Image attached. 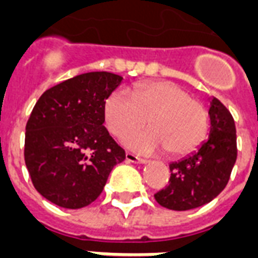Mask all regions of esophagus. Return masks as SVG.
<instances>
[{
    "label": "esophagus",
    "mask_w": 258,
    "mask_h": 258,
    "mask_svg": "<svg viewBox=\"0 0 258 258\" xmlns=\"http://www.w3.org/2000/svg\"><path fill=\"white\" fill-rule=\"evenodd\" d=\"M125 161L133 162V164H147V160L139 158L137 155H134L133 153H125Z\"/></svg>",
    "instance_id": "esophagus-1"
}]
</instances>
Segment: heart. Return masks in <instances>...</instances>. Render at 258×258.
<instances>
[{"label":"heart","instance_id":"obj_1","mask_svg":"<svg viewBox=\"0 0 258 258\" xmlns=\"http://www.w3.org/2000/svg\"><path fill=\"white\" fill-rule=\"evenodd\" d=\"M104 117L115 137L142 127L124 138L125 145L139 153L166 150L172 157L195 151L203 142L208 127L206 108L192 98L188 90L169 81L149 82L138 86L134 96L115 90L104 105Z\"/></svg>","mask_w":258,"mask_h":258}]
</instances>
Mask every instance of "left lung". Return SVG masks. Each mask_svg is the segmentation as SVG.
<instances>
[{
    "mask_svg": "<svg viewBox=\"0 0 258 258\" xmlns=\"http://www.w3.org/2000/svg\"><path fill=\"white\" fill-rule=\"evenodd\" d=\"M210 135L198 151L169 165L166 188L154 195L157 203L174 211L202 207L225 189L237 160L235 124L229 109L212 97Z\"/></svg>",
    "mask_w": 258,
    "mask_h": 258,
    "instance_id": "1",
    "label": "left lung"
}]
</instances>
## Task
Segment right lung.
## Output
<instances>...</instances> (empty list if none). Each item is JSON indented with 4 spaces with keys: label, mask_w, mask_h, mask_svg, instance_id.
Here are the masks:
<instances>
[{
    "label": "right lung",
    "mask_w": 258,
    "mask_h": 258,
    "mask_svg": "<svg viewBox=\"0 0 258 258\" xmlns=\"http://www.w3.org/2000/svg\"><path fill=\"white\" fill-rule=\"evenodd\" d=\"M123 77L80 74L52 86L25 127L24 160L35 189L59 207L89 206L125 153L104 127V105Z\"/></svg>",
    "instance_id": "add662e5"
}]
</instances>
